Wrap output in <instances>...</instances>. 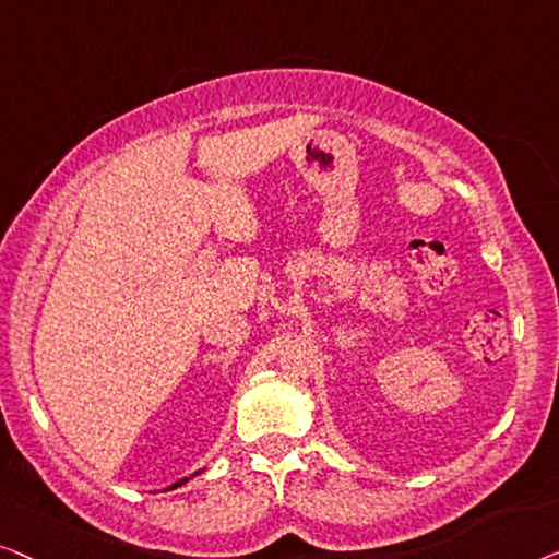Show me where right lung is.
<instances>
[{
  "label": "right lung",
  "mask_w": 559,
  "mask_h": 559,
  "mask_svg": "<svg viewBox=\"0 0 559 559\" xmlns=\"http://www.w3.org/2000/svg\"><path fill=\"white\" fill-rule=\"evenodd\" d=\"M198 474H200V471H198ZM192 476H194V474H192ZM187 481H190V478H182V481H177V484L167 486V489H164V491H171V489H177V486H182V484H187Z\"/></svg>",
  "instance_id": "1"
}]
</instances>
